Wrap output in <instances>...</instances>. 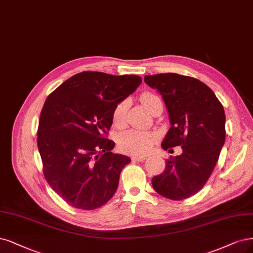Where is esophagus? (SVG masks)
<instances>
[{
	"instance_id": "esophagus-1",
	"label": "esophagus",
	"mask_w": 253,
	"mask_h": 253,
	"mask_svg": "<svg viewBox=\"0 0 253 253\" xmlns=\"http://www.w3.org/2000/svg\"><path fill=\"white\" fill-rule=\"evenodd\" d=\"M146 159L145 156H133L132 157V161L134 162H141Z\"/></svg>"
}]
</instances>
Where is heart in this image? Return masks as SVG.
Segmentation results:
<instances>
[{"label":"heart","mask_w":253,"mask_h":253,"mask_svg":"<svg viewBox=\"0 0 253 253\" xmlns=\"http://www.w3.org/2000/svg\"><path fill=\"white\" fill-rule=\"evenodd\" d=\"M158 100H160V98L151 92H144L141 95V101L149 110H151L154 103ZM127 107L128 101L126 99L116 104L112 114L113 123L115 126H121L125 125ZM157 138H158L157 134L150 130L130 128L118 136L117 144L121 152L133 156H141L150 152Z\"/></svg>","instance_id":"b5f03b06"}]
</instances>
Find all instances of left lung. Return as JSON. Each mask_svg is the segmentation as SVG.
Returning <instances> with one entry per match:
<instances>
[{
	"label": "left lung",
	"instance_id": "left-lung-1",
	"mask_svg": "<svg viewBox=\"0 0 253 253\" xmlns=\"http://www.w3.org/2000/svg\"><path fill=\"white\" fill-rule=\"evenodd\" d=\"M168 108L170 128L161 144L182 154L165 162V169L152 179L159 195L183 200L201 190L213 171L225 142V112L212 90L197 78L177 73L144 76Z\"/></svg>",
	"mask_w": 253,
	"mask_h": 253
}]
</instances>
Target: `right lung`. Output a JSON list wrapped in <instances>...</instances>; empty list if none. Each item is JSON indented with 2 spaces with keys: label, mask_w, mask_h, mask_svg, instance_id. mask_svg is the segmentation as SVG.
Here are the masks:
<instances>
[{
  "label": "right lung",
  "mask_w": 253,
  "mask_h": 253,
  "mask_svg": "<svg viewBox=\"0 0 253 253\" xmlns=\"http://www.w3.org/2000/svg\"><path fill=\"white\" fill-rule=\"evenodd\" d=\"M141 82L137 75L84 71L64 82L43 103L38 128L43 177L72 207L93 211L114 196L130 159L112 153L115 143L106 137L116 104Z\"/></svg>",
  "instance_id": "obj_1"
}]
</instances>
